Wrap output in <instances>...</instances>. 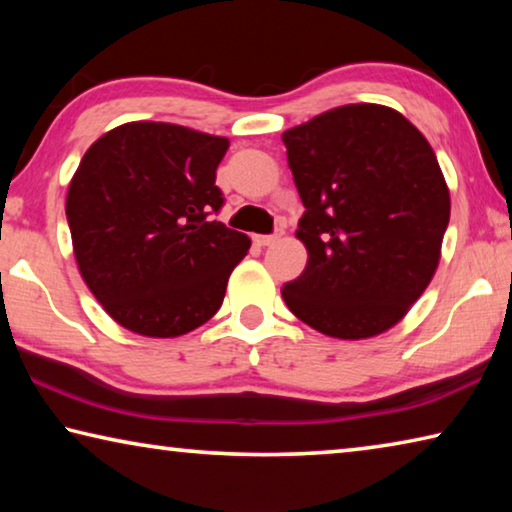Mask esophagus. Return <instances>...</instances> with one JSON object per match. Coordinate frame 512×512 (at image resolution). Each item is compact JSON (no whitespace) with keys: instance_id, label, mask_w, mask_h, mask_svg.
Here are the masks:
<instances>
[{"instance_id":"esophagus-1","label":"esophagus","mask_w":512,"mask_h":512,"mask_svg":"<svg viewBox=\"0 0 512 512\" xmlns=\"http://www.w3.org/2000/svg\"><path fill=\"white\" fill-rule=\"evenodd\" d=\"M282 237V230L280 232H275V235H257L255 237V244H259V246H271V244H275L277 239Z\"/></svg>"}]
</instances>
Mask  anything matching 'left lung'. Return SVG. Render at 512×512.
Here are the masks:
<instances>
[{
	"label": "left lung",
	"instance_id": "8db88e82",
	"mask_svg": "<svg viewBox=\"0 0 512 512\" xmlns=\"http://www.w3.org/2000/svg\"><path fill=\"white\" fill-rule=\"evenodd\" d=\"M305 205L307 266L282 287L302 323L359 341L400 323L429 287L449 223V189L409 119L350 103L282 133Z\"/></svg>",
	"mask_w": 512,
	"mask_h": 512
}]
</instances>
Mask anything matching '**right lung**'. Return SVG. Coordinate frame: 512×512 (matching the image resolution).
Here are the masks:
<instances>
[{"instance_id": "right-lung-1", "label": "right lung", "mask_w": 512, "mask_h": 512, "mask_svg": "<svg viewBox=\"0 0 512 512\" xmlns=\"http://www.w3.org/2000/svg\"><path fill=\"white\" fill-rule=\"evenodd\" d=\"M230 142L164 121L101 135L69 183L65 214L88 289L112 320L151 339L207 323L246 257L244 232L212 221Z\"/></svg>"}]
</instances>
